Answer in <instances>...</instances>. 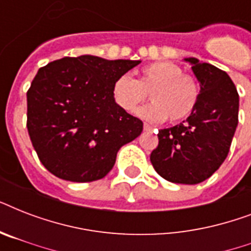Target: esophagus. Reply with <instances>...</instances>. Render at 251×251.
Returning a JSON list of instances; mask_svg holds the SVG:
<instances>
[{
	"mask_svg": "<svg viewBox=\"0 0 251 251\" xmlns=\"http://www.w3.org/2000/svg\"><path fill=\"white\" fill-rule=\"evenodd\" d=\"M143 127H145L146 131H152V126H150L149 124H145V125H143Z\"/></svg>",
	"mask_w": 251,
	"mask_h": 251,
	"instance_id": "1",
	"label": "esophagus"
}]
</instances>
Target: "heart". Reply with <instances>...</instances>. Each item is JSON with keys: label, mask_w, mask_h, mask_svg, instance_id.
Wrapping results in <instances>:
<instances>
[{"label": "heart", "mask_w": 251, "mask_h": 251, "mask_svg": "<svg viewBox=\"0 0 251 251\" xmlns=\"http://www.w3.org/2000/svg\"><path fill=\"white\" fill-rule=\"evenodd\" d=\"M151 92L152 104L138 110L139 117L149 122L186 120L199 100V87L194 78L183 75L178 65L160 61L142 69L138 79L118 76L112 86L114 102L121 109L134 113Z\"/></svg>", "instance_id": "obj_1"}]
</instances>
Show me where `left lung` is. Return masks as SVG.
Segmentation results:
<instances>
[{"label": "left lung", "instance_id": "8db88e82", "mask_svg": "<svg viewBox=\"0 0 251 251\" xmlns=\"http://www.w3.org/2000/svg\"><path fill=\"white\" fill-rule=\"evenodd\" d=\"M183 61L201 86L198 104L186 121L159 131V146L150 160L169 182L195 185L214 175L228 156L240 99L226 72L194 57Z\"/></svg>", "mask_w": 251, "mask_h": 251}]
</instances>
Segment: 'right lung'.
<instances>
[{"mask_svg": "<svg viewBox=\"0 0 251 251\" xmlns=\"http://www.w3.org/2000/svg\"><path fill=\"white\" fill-rule=\"evenodd\" d=\"M141 62L83 54L37 72L27 92V129L52 175L72 182L102 178L122 146L141 135L143 122L112 96L114 80Z\"/></svg>", "mask_w": 251, "mask_h": 251, "instance_id": "right-lung-1", "label": "right lung"}]
</instances>
